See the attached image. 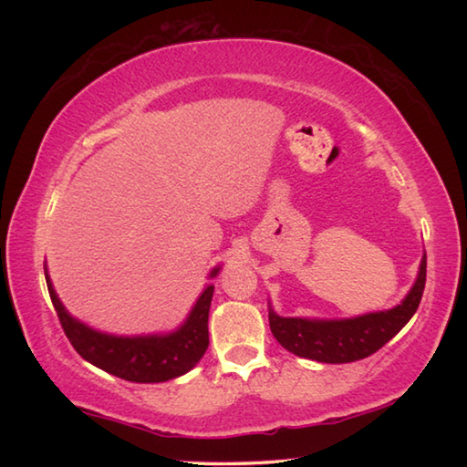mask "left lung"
<instances>
[{
  "label": "left lung",
  "instance_id": "1",
  "mask_svg": "<svg viewBox=\"0 0 467 467\" xmlns=\"http://www.w3.org/2000/svg\"><path fill=\"white\" fill-rule=\"evenodd\" d=\"M426 282V253L420 259L412 288L400 305L385 311L365 313L346 319L282 317L270 305V329L280 346L300 358L327 365H344L367 358L383 348L412 319L420 305Z\"/></svg>",
  "mask_w": 467,
  "mask_h": 467
}]
</instances>
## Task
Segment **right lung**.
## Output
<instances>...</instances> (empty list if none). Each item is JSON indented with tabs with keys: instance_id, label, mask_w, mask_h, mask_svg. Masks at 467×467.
Here are the masks:
<instances>
[{
	"instance_id": "right-lung-1",
	"label": "right lung",
	"mask_w": 467,
	"mask_h": 467,
	"mask_svg": "<svg viewBox=\"0 0 467 467\" xmlns=\"http://www.w3.org/2000/svg\"><path fill=\"white\" fill-rule=\"evenodd\" d=\"M220 270H223V265L212 267L208 280H214ZM45 280L61 327L76 348V352L105 373L131 383H164L189 373L208 350V315L212 296H214V284H205L185 321L172 331L117 336L94 329L86 326L84 321L76 319L59 300L47 267Z\"/></svg>"
}]
</instances>
